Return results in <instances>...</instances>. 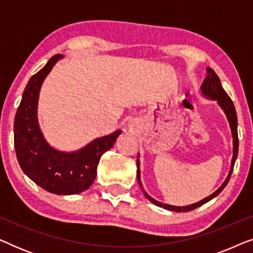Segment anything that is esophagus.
<instances>
[{
  "label": "esophagus",
  "instance_id": "34e87169",
  "mask_svg": "<svg viewBox=\"0 0 253 253\" xmlns=\"http://www.w3.org/2000/svg\"><path fill=\"white\" fill-rule=\"evenodd\" d=\"M131 126H132V124H131Z\"/></svg>",
  "mask_w": 253,
  "mask_h": 253
}]
</instances>
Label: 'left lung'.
Instances as JSON below:
<instances>
[{
  "label": "left lung",
  "mask_w": 253,
  "mask_h": 253,
  "mask_svg": "<svg viewBox=\"0 0 253 253\" xmlns=\"http://www.w3.org/2000/svg\"><path fill=\"white\" fill-rule=\"evenodd\" d=\"M207 76L206 78L204 79L202 86H200V91H202V95L204 98L210 99V100H214V101L217 102V105L221 107V109L223 110L224 114H226L228 122H229V126L231 130V136H233V159H231V164H230V169L229 172H228L227 178L224 179V182L221 184V186L216 191H214L212 195H210L206 198H204L200 200L198 203L191 204V205H186V206H174V205H168V204L158 202L154 198L148 195L147 192H145V190L143 188V184H141L140 181V161H139V154H138V159H137V179L138 183H139L141 190H143L144 195L146 198L150 200L151 203H153L154 205H157L159 207H162V209L169 210V211H174V212H189V211H192L197 209V207L204 205V204L210 202L211 199H213L214 197H216L219 193L222 191L224 189V186L228 184L229 182V178L231 176V172H233L234 169V165L235 161L237 159V154H238V134H237V115H236V109H235V106L231 99L228 96V94L224 91L222 85H221V82L217 75L215 74V71L213 69L207 68L206 69Z\"/></svg>",
  "instance_id": "1"
}]
</instances>
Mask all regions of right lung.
<instances>
[{
    "label": "right lung",
    "instance_id": "1",
    "mask_svg": "<svg viewBox=\"0 0 253 253\" xmlns=\"http://www.w3.org/2000/svg\"><path fill=\"white\" fill-rule=\"evenodd\" d=\"M63 55H55L30 78L13 123L17 160L27 177L55 195H77L87 190L96 177L101 155L115 144L122 130L95 138L77 151H58L44 138L38 120V101L42 83Z\"/></svg>",
    "mask_w": 253,
    "mask_h": 253
}]
</instances>
